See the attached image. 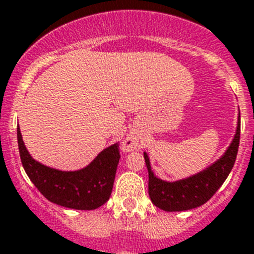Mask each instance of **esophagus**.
<instances>
[{
  "label": "esophagus",
  "mask_w": 254,
  "mask_h": 254,
  "mask_svg": "<svg viewBox=\"0 0 254 254\" xmlns=\"http://www.w3.org/2000/svg\"><path fill=\"white\" fill-rule=\"evenodd\" d=\"M139 148V139L135 136V135H129L127 139H125L124 144H123V150L124 151H131L134 149Z\"/></svg>",
  "instance_id": "esophagus-1"
}]
</instances>
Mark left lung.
<instances>
[{"label": "left lung", "mask_w": 254, "mask_h": 254, "mask_svg": "<svg viewBox=\"0 0 254 254\" xmlns=\"http://www.w3.org/2000/svg\"><path fill=\"white\" fill-rule=\"evenodd\" d=\"M241 138V116H238L236 135L222 158L195 175L177 182H165L153 173L148 154L144 153L149 173V196L154 205L165 212H182L207 203L224 183L231 173L238 153Z\"/></svg>", "instance_id": "left-lung-1"}]
</instances>
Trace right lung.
<instances>
[{"mask_svg": "<svg viewBox=\"0 0 254 254\" xmlns=\"http://www.w3.org/2000/svg\"><path fill=\"white\" fill-rule=\"evenodd\" d=\"M22 167L40 193L55 204L71 209L92 210L109 200L120 159L119 144L104 149L87 167L75 172L52 169L28 154L17 127Z\"/></svg>", "mask_w": 254, "mask_h": 254, "instance_id": "add662e5", "label": "right lung"}]
</instances>
